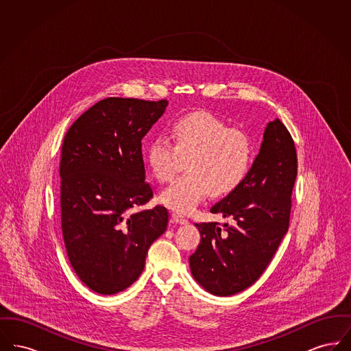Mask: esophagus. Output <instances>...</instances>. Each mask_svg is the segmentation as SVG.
<instances>
[{
    "label": "esophagus",
    "instance_id": "1",
    "mask_svg": "<svg viewBox=\"0 0 351 351\" xmlns=\"http://www.w3.org/2000/svg\"><path fill=\"white\" fill-rule=\"evenodd\" d=\"M171 217H172V219L176 222V223H179V225H185V223H188V219L186 218L183 217L182 215H179V213H172L171 215Z\"/></svg>",
    "mask_w": 351,
    "mask_h": 351
}]
</instances>
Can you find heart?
I'll return each instance as SVG.
<instances>
[{
    "mask_svg": "<svg viewBox=\"0 0 351 351\" xmlns=\"http://www.w3.org/2000/svg\"><path fill=\"white\" fill-rule=\"evenodd\" d=\"M172 142L155 138L146 152L154 176L160 183L175 179L186 160L185 173L166 188L159 200L169 209L192 213L209 192L213 197L235 191L250 168L247 136L210 113L200 112L176 119L171 129Z\"/></svg>",
    "mask_w": 351,
    "mask_h": 351,
    "instance_id": "heart-1",
    "label": "heart"
}]
</instances>
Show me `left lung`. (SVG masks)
<instances>
[{
  "label": "left lung",
  "instance_id": "left-lung-1",
  "mask_svg": "<svg viewBox=\"0 0 351 351\" xmlns=\"http://www.w3.org/2000/svg\"><path fill=\"white\" fill-rule=\"evenodd\" d=\"M298 176L293 139L280 119L267 123L259 154L241 185L210 212L232 218L221 232L217 222L196 223L197 250L191 272L204 289L232 296L255 283L274 258L289 226L291 196Z\"/></svg>",
  "mask_w": 351,
  "mask_h": 351
}]
</instances>
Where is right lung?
<instances>
[{"mask_svg":"<svg viewBox=\"0 0 351 351\" xmlns=\"http://www.w3.org/2000/svg\"><path fill=\"white\" fill-rule=\"evenodd\" d=\"M168 101L108 97L68 129L60 159L62 232L71 266L86 287L114 295L139 278L152 242L166 232L152 199L142 139Z\"/></svg>","mask_w":351,"mask_h":351,"instance_id":"obj_1","label":"right lung"}]
</instances>
